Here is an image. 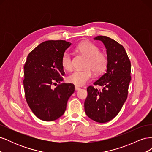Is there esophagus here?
Wrapping results in <instances>:
<instances>
[{
    "mask_svg": "<svg viewBox=\"0 0 152 152\" xmlns=\"http://www.w3.org/2000/svg\"><path fill=\"white\" fill-rule=\"evenodd\" d=\"M80 87H77V86H75V91H79V90H80Z\"/></svg>",
    "mask_w": 152,
    "mask_h": 152,
    "instance_id": "1",
    "label": "esophagus"
}]
</instances>
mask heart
<instances>
[{"label": "heart", "mask_w": 152, "mask_h": 152, "mask_svg": "<svg viewBox=\"0 0 152 152\" xmlns=\"http://www.w3.org/2000/svg\"><path fill=\"white\" fill-rule=\"evenodd\" d=\"M77 50L87 58L86 67L84 70H75L67 78L68 82L77 86L85 85L93 77V73H102L107 66L108 59L106 54L99 52V49L94 44L91 42H83L77 46ZM63 68L67 71L72 68V55L69 51L63 53L61 58Z\"/></svg>", "instance_id": "obj_1"}]
</instances>
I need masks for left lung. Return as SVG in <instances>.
Returning <instances> with one entry per match:
<instances>
[{"label":"left lung","instance_id":"obj_1","mask_svg":"<svg viewBox=\"0 0 152 152\" xmlns=\"http://www.w3.org/2000/svg\"><path fill=\"white\" fill-rule=\"evenodd\" d=\"M107 49V71L94 84L103 87L102 91L87 87L84 102L85 112L92 120L99 123L111 121L121 111L127 98L131 80V62L124 48L106 36H98Z\"/></svg>","mask_w":152,"mask_h":152}]
</instances>
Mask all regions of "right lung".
Returning a JSON list of instances; mask_svg holds the SVG:
<instances>
[{
    "mask_svg": "<svg viewBox=\"0 0 152 152\" xmlns=\"http://www.w3.org/2000/svg\"><path fill=\"white\" fill-rule=\"evenodd\" d=\"M72 43L48 40L40 44L28 55L24 66L25 98L37 117L53 121L65 113L67 102L74 93V85L60 83L65 75L61 58ZM60 84L54 89L52 85Z\"/></svg>",
    "mask_w": 152,
    "mask_h": 152,
    "instance_id": "add662e5",
    "label": "right lung"
}]
</instances>
